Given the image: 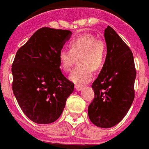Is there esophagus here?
Listing matches in <instances>:
<instances>
[{"label": "esophagus", "mask_w": 149, "mask_h": 149, "mask_svg": "<svg viewBox=\"0 0 149 149\" xmlns=\"http://www.w3.org/2000/svg\"><path fill=\"white\" fill-rule=\"evenodd\" d=\"M82 88H83L82 85H79V84H77V85H75V89H76L77 91H80V90H81Z\"/></svg>", "instance_id": "esophagus-1"}]
</instances>
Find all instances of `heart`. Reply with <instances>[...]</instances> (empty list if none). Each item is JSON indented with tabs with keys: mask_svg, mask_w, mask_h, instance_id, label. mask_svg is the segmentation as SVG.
<instances>
[{
	"mask_svg": "<svg viewBox=\"0 0 149 149\" xmlns=\"http://www.w3.org/2000/svg\"><path fill=\"white\" fill-rule=\"evenodd\" d=\"M69 49L59 52L61 68L64 72H69L76 58L79 57V65L72 72L69 80L77 84L88 83L92 78V70L99 71L105 63V42L92 34H84L69 41Z\"/></svg>",
	"mask_w": 149,
	"mask_h": 149,
	"instance_id": "1",
	"label": "heart"
}]
</instances>
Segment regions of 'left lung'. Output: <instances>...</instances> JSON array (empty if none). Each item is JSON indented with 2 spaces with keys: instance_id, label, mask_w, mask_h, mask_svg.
<instances>
[{
  "instance_id": "8db88e82",
  "label": "left lung",
  "mask_w": 149,
  "mask_h": 149,
  "mask_svg": "<svg viewBox=\"0 0 149 149\" xmlns=\"http://www.w3.org/2000/svg\"><path fill=\"white\" fill-rule=\"evenodd\" d=\"M107 54L91 88L95 98L88 109L91 122L101 128L119 123L134 100L136 71L130 47L110 26L104 31Z\"/></svg>"
}]
</instances>
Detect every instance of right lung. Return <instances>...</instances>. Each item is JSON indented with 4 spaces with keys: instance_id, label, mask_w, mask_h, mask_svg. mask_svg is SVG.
Listing matches in <instances>:
<instances>
[{
    "instance_id": "1",
    "label": "right lung",
    "mask_w": 149,
    "mask_h": 149,
    "mask_svg": "<svg viewBox=\"0 0 149 149\" xmlns=\"http://www.w3.org/2000/svg\"><path fill=\"white\" fill-rule=\"evenodd\" d=\"M72 32L42 27L17 50L12 65L13 91L25 115L38 124L55 122L74 84L62 74L58 54Z\"/></svg>"
}]
</instances>
